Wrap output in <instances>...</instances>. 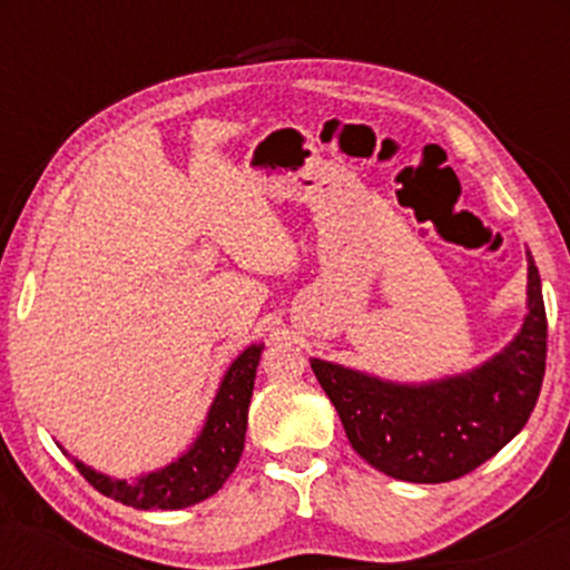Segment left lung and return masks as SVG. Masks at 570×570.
<instances>
[{
	"label": "left lung",
	"mask_w": 570,
	"mask_h": 570,
	"mask_svg": "<svg viewBox=\"0 0 570 570\" xmlns=\"http://www.w3.org/2000/svg\"><path fill=\"white\" fill-rule=\"evenodd\" d=\"M345 436L370 466L404 482H450L474 472L528 423L547 370V311L539 267L528 265V316L507 351L469 375L394 385L313 358Z\"/></svg>",
	"instance_id": "obj_1"
}]
</instances>
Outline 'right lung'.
Instances as JSON below:
<instances>
[{"label": "right lung", "mask_w": 570, "mask_h": 570, "mask_svg": "<svg viewBox=\"0 0 570 570\" xmlns=\"http://www.w3.org/2000/svg\"><path fill=\"white\" fill-rule=\"evenodd\" d=\"M259 353L263 345H252L235 358L219 385L198 442L171 466L141 476L139 482L109 480L82 463H77V472L98 493L134 509H181L214 495L235 472L244 453L248 402H252Z\"/></svg>", "instance_id": "add662e5"}]
</instances>
